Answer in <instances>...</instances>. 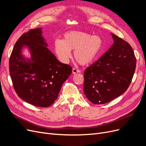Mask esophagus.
Returning <instances> with one entry per match:
<instances>
[{
  "label": "esophagus",
  "instance_id": "esophagus-1",
  "mask_svg": "<svg viewBox=\"0 0 146 146\" xmlns=\"http://www.w3.org/2000/svg\"><path fill=\"white\" fill-rule=\"evenodd\" d=\"M72 73L74 74H77V73H80V72H81V71L80 70V69H77V68H74L73 69H72Z\"/></svg>",
  "mask_w": 146,
  "mask_h": 146
}]
</instances>
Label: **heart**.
Wrapping results in <instances>:
<instances>
[{"label":"heart","mask_w":146,"mask_h":146,"mask_svg":"<svg viewBox=\"0 0 146 146\" xmlns=\"http://www.w3.org/2000/svg\"><path fill=\"white\" fill-rule=\"evenodd\" d=\"M102 48L99 36L80 31H69L64 35V40L56 39L54 43L55 53L62 62L67 63L72 57L71 50H75V60L84 66L93 62Z\"/></svg>","instance_id":"obj_1"}]
</instances>
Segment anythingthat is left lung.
<instances>
[{"label": "left lung", "mask_w": 146, "mask_h": 146, "mask_svg": "<svg viewBox=\"0 0 146 146\" xmlns=\"http://www.w3.org/2000/svg\"><path fill=\"white\" fill-rule=\"evenodd\" d=\"M114 43L84 72V93L94 104H105L122 94L129 87L136 66L133 48L112 34Z\"/></svg>", "instance_id": "obj_1"}]
</instances>
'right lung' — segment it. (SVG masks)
I'll return each mask as SVG.
<instances>
[{"label": "right lung", "mask_w": 146, "mask_h": 146, "mask_svg": "<svg viewBox=\"0 0 146 146\" xmlns=\"http://www.w3.org/2000/svg\"><path fill=\"white\" fill-rule=\"evenodd\" d=\"M41 33V29H32L19 38L11 53L9 68L19 98L32 105L47 108L57 99L72 68L60 62L48 50ZM25 45L30 48L31 60L25 59L20 53Z\"/></svg>", "instance_id": "add662e5"}]
</instances>
